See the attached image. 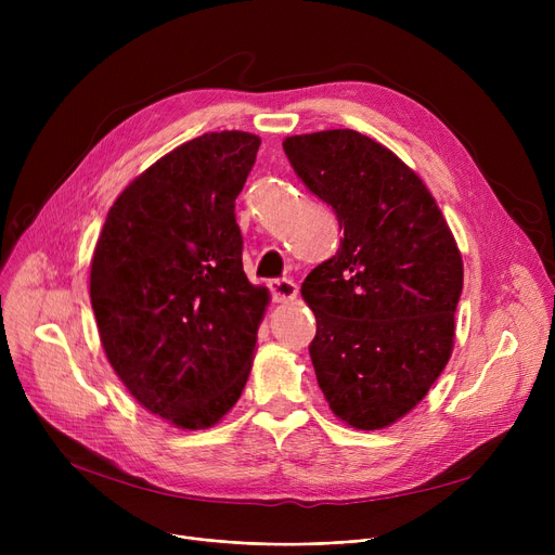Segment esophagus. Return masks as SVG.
<instances>
[{
	"mask_svg": "<svg viewBox=\"0 0 555 555\" xmlns=\"http://www.w3.org/2000/svg\"><path fill=\"white\" fill-rule=\"evenodd\" d=\"M270 289H272V299L276 304H287V301L297 299V285L287 279L270 281Z\"/></svg>",
	"mask_w": 555,
	"mask_h": 555,
	"instance_id": "1",
	"label": "esophagus"
}]
</instances>
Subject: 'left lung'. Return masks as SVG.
Instances as JSON below:
<instances>
[{
    "instance_id": "1",
    "label": "left lung",
    "mask_w": 555,
    "mask_h": 555,
    "mask_svg": "<svg viewBox=\"0 0 555 555\" xmlns=\"http://www.w3.org/2000/svg\"><path fill=\"white\" fill-rule=\"evenodd\" d=\"M283 151L344 229L337 254L301 285L319 389L346 425L389 427L452 356L461 251L423 180L383 143L324 130L287 137Z\"/></svg>"
}]
</instances>
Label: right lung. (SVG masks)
<instances>
[{
	"label": "right lung",
	"mask_w": 555,
	"mask_h": 555,
	"mask_svg": "<svg viewBox=\"0 0 555 555\" xmlns=\"http://www.w3.org/2000/svg\"><path fill=\"white\" fill-rule=\"evenodd\" d=\"M260 139L207 132L145 168L99 236L90 299L132 398L182 429L216 425L251 371L268 287L243 270L236 197Z\"/></svg>",
	"instance_id": "obj_1"
}]
</instances>
